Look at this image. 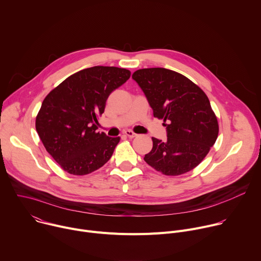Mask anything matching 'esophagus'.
<instances>
[{"mask_svg":"<svg viewBox=\"0 0 261 261\" xmlns=\"http://www.w3.org/2000/svg\"><path fill=\"white\" fill-rule=\"evenodd\" d=\"M124 133H125V135L128 136L129 138H133V137H135V136L137 135V134H135V133H134L133 131H131V130H126Z\"/></svg>","mask_w":261,"mask_h":261,"instance_id":"obj_1","label":"esophagus"}]
</instances>
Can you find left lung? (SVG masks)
<instances>
[{
    "label": "left lung",
    "mask_w": 261,
    "mask_h": 261,
    "mask_svg": "<svg viewBox=\"0 0 261 261\" xmlns=\"http://www.w3.org/2000/svg\"><path fill=\"white\" fill-rule=\"evenodd\" d=\"M132 79L142 90L155 118L163 119L167 140L152 137L144 161L166 175L196 167L218 137L219 126L204 92L181 74L165 68L139 69Z\"/></svg>",
    "instance_id": "1"
}]
</instances>
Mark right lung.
I'll use <instances>...</instances> for the list:
<instances>
[{
	"instance_id": "obj_1",
	"label": "right lung",
	"mask_w": 261,
	"mask_h": 261,
	"mask_svg": "<svg viewBox=\"0 0 261 261\" xmlns=\"http://www.w3.org/2000/svg\"><path fill=\"white\" fill-rule=\"evenodd\" d=\"M130 71L95 66L76 72L43 100L36 130L46 151L70 174L85 175L102 167L114 154L120 137L98 132L110 93L125 84Z\"/></svg>"
}]
</instances>
